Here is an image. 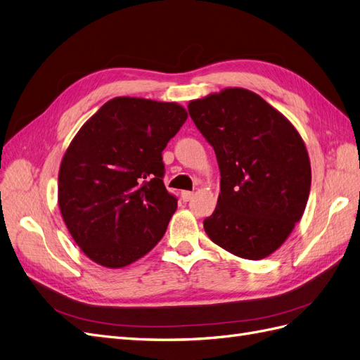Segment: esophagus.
Masks as SVG:
<instances>
[{"instance_id": "34e87169", "label": "esophagus", "mask_w": 360, "mask_h": 360, "mask_svg": "<svg viewBox=\"0 0 360 360\" xmlns=\"http://www.w3.org/2000/svg\"><path fill=\"white\" fill-rule=\"evenodd\" d=\"M192 197H193V192H189V191H183L181 192V200L183 201H191L192 200Z\"/></svg>"}]
</instances>
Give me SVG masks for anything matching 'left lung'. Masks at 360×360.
I'll list each match as a JSON object with an SVG mask.
<instances>
[{
  "mask_svg": "<svg viewBox=\"0 0 360 360\" xmlns=\"http://www.w3.org/2000/svg\"><path fill=\"white\" fill-rule=\"evenodd\" d=\"M221 171V193L204 219L210 240L246 259L287 240L307 207L311 163L302 136L263 97L225 89L188 105Z\"/></svg>",
  "mask_w": 360,
  "mask_h": 360,
  "instance_id": "obj_1",
  "label": "left lung"
}]
</instances>
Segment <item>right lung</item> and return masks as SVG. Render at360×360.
<instances>
[{
	"label": "right lung",
	"instance_id": "add662e5",
	"mask_svg": "<svg viewBox=\"0 0 360 360\" xmlns=\"http://www.w3.org/2000/svg\"><path fill=\"white\" fill-rule=\"evenodd\" d=\"M186 118L174 102L115 97L73 138L60 167L58 205L94 263L124 267L165 234L177 198L163 184L162 151Z\"/></svg>",
	"mask_w": 360,
	"mask_h": 360
}]
</instances>
